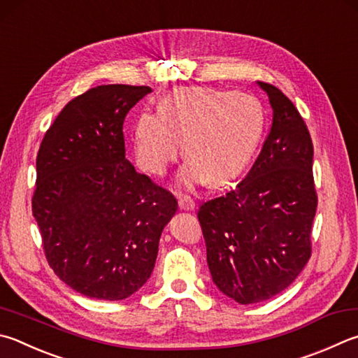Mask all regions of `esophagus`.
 <instances>
[{
  "mask_svg": "<svg viewBox=\"0 0 358 358\" xmlns=\"http://www.w3.org/2000/svg\"><path fill=\"white\" fill-rule=\"evenodd\" d=\"M178 206H180V210L191 211L196 208V201H194L189 196H178Z\"/></svg>",
  "mask_w": 358,
  "mask_h": 358,
  "instance_id": "esophagus-1",
  "label": "esophagus"
}]
</instances>
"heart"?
Here are the masks:
<instances>
[{
    "label": "heart",
    "instance_id": "b5f03b06",
    "mask_svg": "<svg viewBox=\"0 0 358 358\" xmlns=\"http://www.w3.org/2000/svg\"><path fill=\"white\" fill-rule=\"evenodd\" d=\"M263 131V109L249 94L213 87H185L169 94L159 113H144L133 127L138 166L162 175L185 142L180 183L222 186L249 164Z\"/></svg>",
    "mask_w": 358,
    "mask_h": 358
}]
</instances>
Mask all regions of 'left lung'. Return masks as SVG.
<instances>
[{
  "label": "left lung",
  "mask_w": 358,
  "mask_h": 358,
  "mask_svg": "<svg viewBox=\"0 0 358 358\" xmlns=\"http://www.w3.org/2000/svg\"><path fill=\"white\" fill-rule=\"evenodd\" d=\"M258 86L272 108L262 152L235 189L197 213L213 282L243 305L268 301L301 274L317 206L307 125L280 89Z\"/></svg>",
  "instance_id": "left-lung-1"
}]
</instances>
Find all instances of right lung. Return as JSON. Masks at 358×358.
Instances as JSON below:
<instances>
[{
  "instance_id": "obj_1",
  "label": "right lung",
  "mask_w": 358,
  "mask_h": 358,
  "mask_svg": "<svg viewBox=\"0 0 358 358\" xmlns=\"http://www.w3.org/2000/svg\"><path fill=\"white\" fill-rule=\"evenodd\" d=\"M147 86L108 84L64 106L37 153L32 214L55 274L71 289L123 301L150 278L177 199L125 158L123 122Z\"/></svg>"
}]
</instances>
